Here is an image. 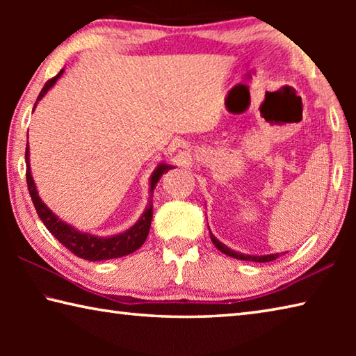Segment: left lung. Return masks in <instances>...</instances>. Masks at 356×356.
<instances>
[{
    "instance_id": "left-lung-1",
    "label": "left lung",
    "mask_w": 356,
    "mask_h": 356,
    "mask_svg": "<svg viewBox=\"0 0 356 356\" xmlns=\"http://www.w3.org/2000/svg\"><path fill=\"white\" fill-rule=\"evenodd\" d=\"M210 238H212L213 245L218 248L221 252H225V254L231 256V257H236V259H240V261H252V262H270V261H275L276 257H278V254H268V256H248V254H240V252H236L232 251L231 248H227L226 245H222L220 240H216L215 236H212V232H210Z\"/></svg>"
}]
</instances>
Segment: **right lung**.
Wrapping results in <instances>:
<instances>
[{
    "instance_id": "right-lung-1",
    "label": "right lung",
    "mask_w": 356,
    "mask_h": 356,
    "mask_svg": "<svg viewBox=\"0 0 356 356\" xmlns=\"http://www.w3.org/2000/svg\"><path fill=\"white\" fill-rule=\"evenodd\" d=\"M61 74L63 70L59 72L56 76H53L51 80H48L45 83V86L42 88V91L39 92L38 102L44 97L48 89L56 83V80L61 76ZM38 102H35V104H38ZM35 104H34V108H35ZM25 159H26V184H28L29 195H31V200L35 207V212H38L39 218L47 226L48 231L51 232V236H55L58 238V242L63 243L65 248L74 252L75 256L86 259V261H106V259L127 256L130 252L136 251L144 242H146L149 229H150V221H152V201H149L146 210H144V213L141 215V218L138 220L136 225L134 227H130L129 231L118 234V236H113V237H106V238L95 237V236H91V234H84V232L76 231V229H74L69 225H65V222L59 220L58 216L53 213L44 202H42V200L38 195V190H35L31 171H29L28 146H26ZM170 170H172V166L166 163H161L156 166L152 177H150V191H154L160 177Z\"/></svg>"
}]
</instances>
